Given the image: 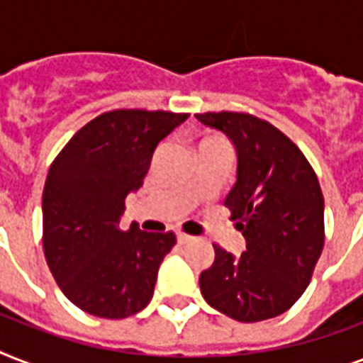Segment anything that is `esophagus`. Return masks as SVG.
Listing matches in <instances>:
<instances>
[{
    "instance_id": "esophagus-1",
    "label": "esophagus",
    "mask_w": 363,
    "mask_h": 363,
    "mask_svg": "<svg viewBox=\"0 0 363 363\" xmlns=\"http://www.w3.org/2000/svg\"><path fill=\"white\" fill-rule=\"evenodd\" d=\"M192 239V235H186V233H177V241L181 242V245H186V242H190Z\"/></svg>"
}]
</instances>
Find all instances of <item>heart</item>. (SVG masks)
<instances>
[{
    "label": "heart",
    "instance_id": "heart-1",
    "mask_svg": "<svg viewBox=\"0 0 363 363\" xmlns=\"http://www.w3.org/2000/svg\"><path fill=\"white\" fill-rule=\"evenodd\" d=\"M213 145H226V143H224V139L218 135H205L203 139L199 141V148L213 147Z\"/></svg>",
    "mask_w": 363,
    "mask_h": 363
}]
</instances>
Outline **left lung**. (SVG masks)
Returning <instances> with one entry per match:
<instances>
[{
  "instance_id": "8db88e82",
  "label": "left lung",
  "mask_w": 363,
  "mask_h": 363,
  "mask_svg": "<svg viewBox=\"0 0 363 363\" xmlns=\"http://www.w3.org/2000/svg\"><path fill=\"white\" fill-rule=\"evenodd\" d=\"M238 152V181L224 199L247 250L218 245L199 275L205 301L239 322L282 315L309 286L324 248V198L303 152L281 130L247 113L196 115Z\"/></svg>"
}]
</instances>
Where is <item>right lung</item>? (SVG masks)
<instances>
[{
  "mask_svg": "<svg viewBox=\"0 0 363 363\" xmlns=\"http://www.w3.org/2000/svg\"><path fill=\"white\" fill-rule=\"evenodd\" d=\"M188 115L116 109L71 137L43 190V248L71 303L118 320L143 311L175 233L121 230L128 194L143 186L158 143Z\"/></svg>",
  "mask_w": 363,
  "mask_h": 363,
  "instance_id": "right-lung-1",
  "label": "right lung"
}]
</instances>
